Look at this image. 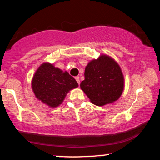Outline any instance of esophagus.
Returning <instances> with one entry per match:
<instances>
[{
    "label": "esophagus",
    "instance_id": "34e87169",
    "mask_svg": "<svg viewBox=\"0 0 160 160\" xmlns=\"http://www.w3.org/2000/svg\"><path fill=\"white\" fill-rule=\"evenodd\" d=\"M75 80H77V82H78L79 85H80V78H79V77H75Z\"/></svg>",
    "mask_w": 160,
    "mask_h": 160
}]
</instances>
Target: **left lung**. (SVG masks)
Returning <instances> with one entry per match:
<instances>
[{
	"mask_svg": "<svg viewBox=\"0 0 160 160\" xmlns=\"http://www.w3.org/2000/svg\"><path fill=\"white\" fill-rule=\"evenodd\" d=\"M85 80L80 87L95 105L115 102L123 90L124 78L118 64L111 57L102 55L92 60L85 69Z\"/></svg>",
	"mask_w": 160,
	"mask_h": 160,
	"instance_id": "obj_1",
	"label": "left lung"
}]
</instances>
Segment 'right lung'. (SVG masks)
Wrapping results in <instances>:
<instances>
[{
    "label": "right lung",
    "instance_id": "right-lung-1",
    "mask_svg": "<svg viewBox=\"0 0 160 160\" xmlns=\"http://www.w3.org/2000/svg\"><path fill=\"white\" fill-rule=\"evenodd\" d=\"M78 86V82L67 71L43 63L32 80V89L36 97L50 107H57L63 102L69 90Z\"/></svg>",
    "mask_w": 160,
    "mask_h": 160
}]
</instances>
